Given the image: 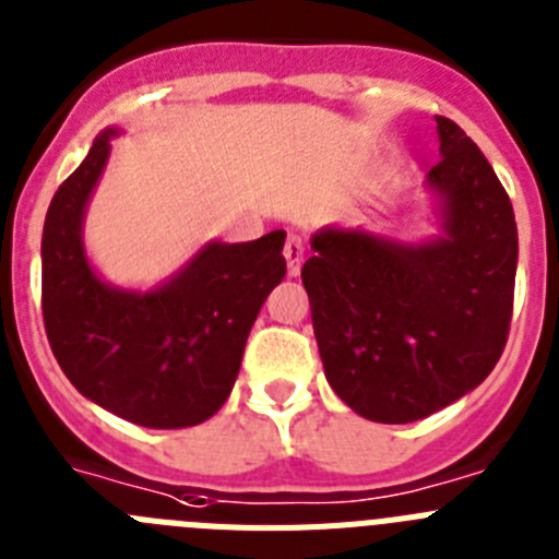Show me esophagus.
Listing matches in <instances>:
<instances>
[{
	"mask_svg": "<svg viewBox=\"0 0 559 559\" xmlns=\"http://www.w3.org/2000/svg\"><path fill=\"white\" fill-rule=\"evenodd\" d=\"M304 253H306L304 239H300L298 234L286 236L284 255H286V267H289V275H298L300 273V264H304Z\"/></svg>",
	"mask_w": 559,
	"mask_h": 559,
	"instance_id": "esophagus-1",
	"label": "esophagus"
}]
</instances>
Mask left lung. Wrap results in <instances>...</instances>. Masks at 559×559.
<instances>
[{
    "label": "left lung",
    "mask_w": 559,
    "mask_h": 559,
    "mask_svg": "<svg viewBox=\"0 0 559 559\" xmlns=\"http://www.w3.org/2000/svg\"><path fill=\"white\" fill-rule=\"evenodd\" d=\"M445 236L399 245L320 230L300 270L331 390L376 424H412L479 386L501 359L518 230L504 186L465 130L437 117Z\"/></svg>",
    "instance_id": "left-lung-1"
}]
</instances>
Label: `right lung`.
Returning <instances> with one entry per match:
<instances>
[{
    "instance_id": "obj_1",
    "label": "right lung",
    "mask_w": 559,
    "mask_h": 559,
    "mask_svg": "<svg viewBox=\"0 0 559 559\" xmlns=\"http://www.w3.org/2000/svg\"><path fill=\"white\" fill-rule=\"evenodd\" d=\"M110 135L58 186L41 239V311L49 348L67 379L103 409L147 429L209 420L230 395L245 342L286 275L284 230L255 242H214L160 289H110L80 242Z\"/></svg>"
}]
</instances>
